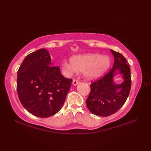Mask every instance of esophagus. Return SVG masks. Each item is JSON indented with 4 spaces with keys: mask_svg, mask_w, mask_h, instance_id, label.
Instances as JSON below:
<instances>
[{
    "mask_svg": "<svg viewBox=\"0 0 151 151\" xmlns=\"http://www.w3.org/2000/svg\"><path fill=\"white\" fill-rule=\"evenodd\" d=\"M79 84V81H78V80L76 79H74L73 81V86H76L77 84Z\"/></svg>",
    "mask_w": 151,
    "mask_h": 151,
    "instance_id": "esophagus-1",
    "label": "esophagus"
}]
</instances>
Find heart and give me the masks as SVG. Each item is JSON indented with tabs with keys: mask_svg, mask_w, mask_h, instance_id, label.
<instances>
[{
	"mask_svg": "<svg viewBox=\"0 0 151 151\" xmlns=\"http://www.w3.org/2000/svg\"><path fill=\"white\" fill-rule=\"evenodd\" d=\"M110 65L111 60L109 56L90 53L73 56L69 62L65 61L63 63L62 67L70 73L83 71L86 79L94 80L106 72Z\"/></svg>",
	"mask_w": 151,
	"mask_h": 151,
	"instance_id": "obj_1",
	"label": "heart"
}]
</instances>
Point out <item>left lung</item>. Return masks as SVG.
<instances>
[{"label": "left lung", "mask_w": 151, "mask_h": 151, "mask_svg": "<svg viewBox=\"0 0 151 151\" xmlns=\"http://www.w3.org/2000/svg\"><path fill=\"white\" fill-rule=\"evenodd\" d=\"M114 63L110 71L99 81L91 84V91L86 106L91 113L106 117L117 112L129 97L131 88L130 68L126 58L119 52L111 50ZM118 73L123 75L124 82L115 84L113 78Z\"/></svg>", "instance_id": "left-lung-1"}]
</instances>
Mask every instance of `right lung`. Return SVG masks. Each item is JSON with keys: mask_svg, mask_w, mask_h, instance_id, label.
<instances>
[{"mask_svg": "<svg viewBox=\"0 0 151 151\" xmlns=\"http://www.w3.org/2000/svg\"><path fill=\"white\" fill-rule=\"evenodd\" d=\"M71 83L53 65L45 49L25 57L17 71L19 100L28 112L40 117H50L61 110Z\"/></svg>", "mask_w": 151, "mask_h": 151, "instance_id": "obj_1", "label": "right lung"}]
</instances>
